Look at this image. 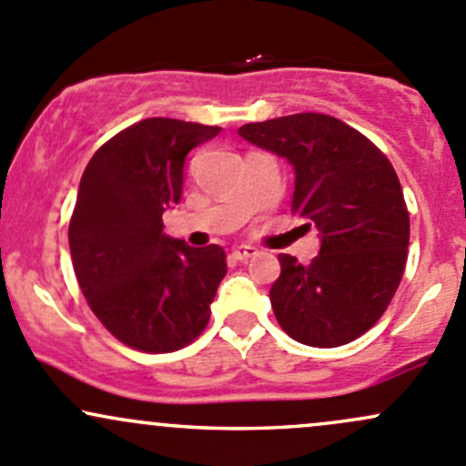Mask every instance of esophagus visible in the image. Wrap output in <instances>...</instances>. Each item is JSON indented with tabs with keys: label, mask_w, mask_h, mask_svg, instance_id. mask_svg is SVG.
Instances as JSON below:
<instances>
[{
	"label": "esophagus",
	"mask_w": 466,
	"mask_h": 466,
	"mask_svg": "<svg viewBox=\"0 0 466 466\" xmlns=\"http://www.w3.org/2000/svg\"><path fill=\"white\" fill-rule=\"evenodd\" d=\"M255 253H258V251H255L253 247H248V244H242V247L233 248L231 258H233V259H238V262H247V259H251Z\"/></svg>",
	"instance_id": "obj_1"
}]
</instances>
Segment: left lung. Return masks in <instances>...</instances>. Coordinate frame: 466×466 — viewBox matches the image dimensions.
Instances as JSON below:
<instances>
[{
	"label": "left lung",
	"instance_id": "1",
	"mask_svg": "<svg viewBox=\"0 0 466 466\" xmlns=\"http://www.w3.org/2000/svg\"><path fill=\"white\" fill-rule=\"evenodd\" d=\"M238 133L291 164L293 213L319 231V253L307 267L278 255L282 271L268 298L279 327L307 347L353 342L387 311L407 264L409 211L391 162L322 113L244 124Z\"/></svg>",
	"mask_w": 466,
	"mask_h": 466
}]
</instances>
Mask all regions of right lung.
Here are the masks:
<instances>
[{
  "label": "right lung",
  "instance_id": "right-lung-1",
  "mask_svg": "<svg viewBox=\"0 0 466 466\" xmlns=\"http://www.w3.org/2000/svg\"><path fill=\"white\" fill-rule=\"evenodd\" d=\"M219 131L142 119L108 139L79 182L68 227L79 289L99 322L139 351H177L211 318L227 253L168 238L162 213L182 198L187 155Z\"/></svg>",
  "mask_w": 466,
  "mask_h": 466
}]
</instances>
